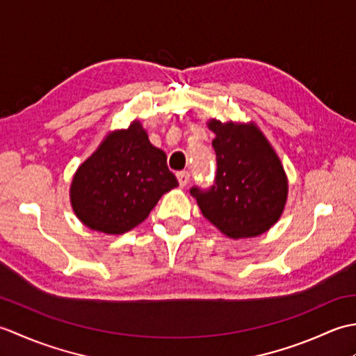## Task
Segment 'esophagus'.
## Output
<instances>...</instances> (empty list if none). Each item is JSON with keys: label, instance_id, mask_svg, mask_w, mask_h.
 I'll use <instances>...</instances> for the list:
<instances>
[{"label": "esophagus", "instance_id": "1", "mask_svg": "<svg viewBox=\"0 0 356 356\" xmlns=\"http://www.w3.org/2000/svg\"><path fill=\"white\" fill-rule=\"evenodd\" d=\"M177 180L180 186H186V184L190 182V172L188 171H179L177 172Z\"/></svg>", "mask_w": 356, "mask_h": 356}]
</instances>
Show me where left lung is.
<instances>
[{
	"label": "left lung",
	"mask_w": 356,
	"mask_h": 356,
	"mask_svg": "<svg viewBox=\"0 0 356 356\" xmlns=\"http://www.w3.org/2000/svg\"><path fill=\"white\" fill-rule=\"evenodd\" d=\"M216 133V177L207 190L193 186L202 214L231 238L266 232L283 213L287 179L282 162L255 125L211 120Z\"/></svg>",
	"instance_id": "left-lung-1"
}]
</instances>
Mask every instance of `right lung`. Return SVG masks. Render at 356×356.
<instances>
[{
    "instance_id": "add662e5",
    "label": "right lung",
    "mask_w": 356,
    "mask_h": 356,
    "mask_svg": "<svg viewBox=\"0 0 356 356\" xmlns=\"http://www.w3.org/2000/svg\"><path fill=\"white\" fill-rule=\"evenodd\" d=\"M179 185L162 149L139 122L111 133L79 166L72 205L79 220L105 234H124L145 220L165 193Z\"/></svg>"
}]
</instances>
